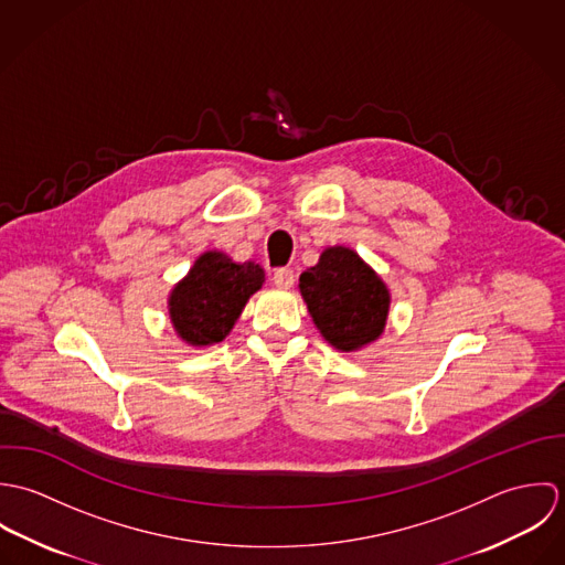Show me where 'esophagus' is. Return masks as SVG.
Returning a JSON list of instances; mask_svg holds the SVG:
<instances>
[{"label":"esophagus","mask_w":565,"mask_h":565,"mask_svg":"<svg viewBox=\"0 0 565 565\" xmlns=\"http://www.w3.org/2000/svg\"><path fill=\"white\" fill-rule=\"evenodd\" d=\"M271 280H274V285L280 287V289H291L294 282H296V274H294V269H289V267H280V269L274 271Z\"/></svg>","instance_id":"obj_1"}]
</instances>
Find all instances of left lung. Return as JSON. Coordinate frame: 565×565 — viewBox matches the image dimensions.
Returning <instances> with one entry per match:
<instances>
[{"label": "left lung", "instance_id": "left-lung-1", "mask_svg": "<svg viewBox=\"0 0 565 565\" xmlns=\"http://www.w3.org/2000/svg\"><path fill=\"white\" fill-rule=\"evenodd\" d=\"M300 294L323 339L341 352H354L385 330L390 289L350 247H326L320 263L300 276Z\"/></svg>", "mask_w": 565, "mask_h": 565}]
</instances>
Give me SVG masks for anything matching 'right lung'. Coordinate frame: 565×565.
Listing matches in <instances>:
<instances>
[{
    "label": "right lung",
    "mask_w": 565,
    "mask_h": 565,
    "mask_svg": "<svg viewBox=\"0 0 565 565\" xmlns=\"http://www.w3.org/2000/svg\"><path fill=\"white\" fill-rule=\"evenodd\" d=\"M263 282L265 271L254 260L235 263L224 252H204L169 294L175 332L198 348L224 341Z\"/></svg>",
    "instance_id": "right-lung-1"
}]
</instances>
